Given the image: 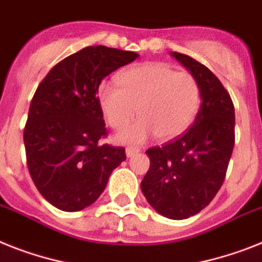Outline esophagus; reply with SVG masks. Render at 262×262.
Listing matches in <instances>:
<instances>
[{"instance_id":"obj_1","label":"esophagus","mask_w":262,"mask_h":262,"mask_svg":"<svg viewBox=\"0 0 262 262\" xmlns=\"http://www.w3.org/2000/svg\"><path fill=\"white\" fill-rule=\"evenodd\" d=\"M140 149L138 148H133V146H127L126 148V156L127 157H132V156H135L136 153H138Z\"/></svg>"}]
</instances>
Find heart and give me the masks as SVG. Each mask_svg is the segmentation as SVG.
Segmentation results:
<instances>
[{
	"instance_id": "b5f03b06",
	"label": "heart",
	"mask_w": 262,
	"mask_h": 262,
	"mask_svg": "<svg viewBox=\"0 0 262 262\" xmlns=\"http://www.w3.org/2000/svg\"><path fill=\"white\" fill-rule=\"evenodd\" d=\"M98 102L113 129L126 126L138 112L141 120L118 135L124 142H142L155 136L168 141L192 125L201 102L199 81L165 62H146L118 74V85L104 82Z\"/></svg>"
}]
</instances>
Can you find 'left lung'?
<instances>
[{
  "instance_id": "obj_1",
  "label": "left lung",
  "mask_w": 262,
  "mask_h": 262,
  "mask_svg": "<svg viewBox=\"0 0 262 262\" xmlns=\"http://www.w3.org/2000/svg\"><path fill=\"white\" fill-rule=\"evenodd\" d=\"M172 56L199 81L201 107L181 137L146 150L150 168L141 190L160 214L184 220L209 205L225 180L234 146V105L205 65L182 53Z\"/></svg>"
}]
</instances>
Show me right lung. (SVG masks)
Wrapping results in <instances>:
<instances>
[{"label":"right lung","mask_w":262,"mask_h":262,"mask_svg":"<svg viewBox=\"0 0 262 262\" xmlns=\"http://www.w3.org/2000/svg\"><path fill=\"white\" fill-rule=\"evenodd\" d=\"M137 53L88 46L54 65L39 82L24 129L30 177L46 201L63 212L92 205L125 148L100 144L107 136L98 86Z\"/></svg>","instance_id":"right-lung-1"}]
</instances>
